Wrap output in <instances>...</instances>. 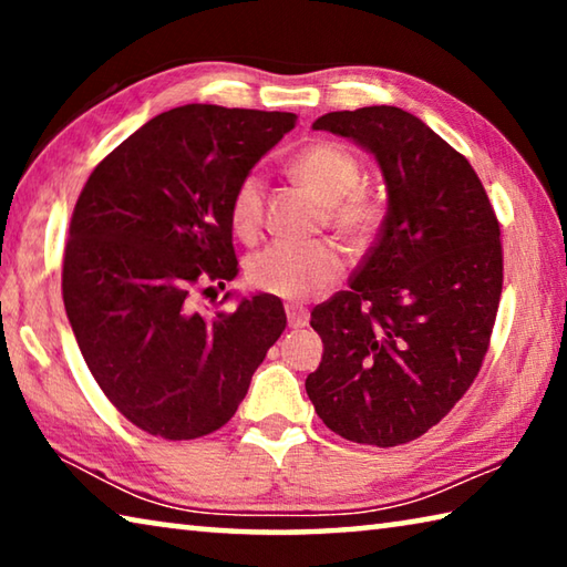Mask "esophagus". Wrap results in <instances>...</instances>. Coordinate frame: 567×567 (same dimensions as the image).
<instances>
[{
	"instance_id": "esophagus-1",
	"label": "esophagus",
	"mask_w": 567,
	"mask_h": 567,
	"mask_svg": "<svg viewBox=\"0 0 567 567\" xmlns=\"http://www.w3.org/2000/svg\"><path fill=\"white\" fill-rule=\"evenodd\" d=\"M285 312H287V324H290V328H305V324H307V320H310V318H307V310H305V307H300V305H285Z\"/></svg>"
}]
</instances>
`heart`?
<instances>
[{
  "instance_id": "obj_1",
  "label": "heart",
  "mask_w": 567,
  "mask_h": 567,
  "mask_svg": "<svg viewBox=\"0 0 567 567\" xmlns=\"http://www.w3.org/2000/svg\"><path fill=\"white\" fill-rule=\"evenodd\" d=\"M297 182L312 192L322 207V217L348 243H364L378 225V209L368 197L354 195L360 185V167L348 150L332 142H315L297 152L290 162ZM265 182L249 172L229 199V219L239 237H255L262 225ZM342 270L338 249L328 243H272L249 255L245 265L247 282L255 290L307 300L328 287Z\"/></svg>"
}]
</instances>
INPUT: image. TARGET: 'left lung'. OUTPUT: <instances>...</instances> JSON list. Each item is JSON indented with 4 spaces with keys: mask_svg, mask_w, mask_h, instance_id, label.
Listing matches in <instances>:
<instances>
[{
    "mask_svg": "<svg viewBox=\"0 0 567 567\" xmlns=\"http://www.w3.org/2000/svg\"><path fill=\"white\" fill-rule=\"evenodd\" d=\"M312 130L375 157L388 213L342 290L312 310L307 398L332 433L392 447L427 433L473 385L503 292L501 225L470 162L400 107L330 112Z\"/></svg>",
    "mask_w": 567,
    "mask_h": 567,
    "instance_id": "1",
    "label": "left lung"
}]
</instances>
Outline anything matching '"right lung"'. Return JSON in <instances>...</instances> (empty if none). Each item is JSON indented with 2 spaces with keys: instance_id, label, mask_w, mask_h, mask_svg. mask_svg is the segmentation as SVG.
I'll use <instances>...</instances> for the list:
<instances>
[{
  "instance_id": "1",
  "label": "right lung",
  "mask_w": 567,
  "mask_h": 567,
  "mask_svg": "<svg viewBox=\"0 0 567 567\" xmlns=\"http://www.w3.org/2000/svg\"><path fill=\"white\" fill-rule=\"evenodd\" d=\"M295 120L217 104L162 112L94 167L76 199L66 318L104 395L150 435L195 440L223 427L285 330L275 295L215 315L197 312L189 295L235 280L229 199Z\"/></svg>"
}]
</instances>
